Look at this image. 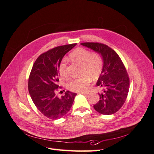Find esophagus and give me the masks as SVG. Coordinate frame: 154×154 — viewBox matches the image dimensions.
I'll list each match as a JSON object with an SVG mask.
<instances>
[{
  "mask_svg": "<svg viewBox=\"0 0 154 154\" xmlns=\"http://www.w3.org/2000/svg\"><path fill=\"white\" fill-rule=\"evenodd\" d=\"M81 94H85V95H87L89 94V92H80Z\"/></svg>",
  "mask_w": 154,
  "mask_h": 154,
  "instance_id": "34e87169",
  "label": "esophagus"
}]
</instances>
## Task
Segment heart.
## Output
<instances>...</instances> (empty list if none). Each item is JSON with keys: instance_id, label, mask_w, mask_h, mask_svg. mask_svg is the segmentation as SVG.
<instances>
[{"instance_id": "obj_1", "label": "heart", "mask_w": 154, "mask_h": 154, "mask_svg": "<svg viewBox=\"0 0 154 154\" xmlns=\"http://www.w3.org/2000/svg\"><path fill=\"white\" fill-rule=\"evenodd\" d=\"M70 59L82 65V76L73 78L67 83V88L74 92H85L91 82L98 78L103 67V60L97 53H91L89 51L78 48L69 55ZM60 76L63 79H67V65L66 60H63L58 67Z\"/></svg>"}]
</instances>
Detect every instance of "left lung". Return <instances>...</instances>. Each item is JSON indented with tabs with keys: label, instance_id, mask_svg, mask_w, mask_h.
Instances as JSON below:
<instances>
[{
	"label": "left lung",
	"instance_id": "obj_1",
	"mask_svg": "<svg viewBox=\"0 0 154 154\" xmlns=\"http://www.w3.org/2000/svg\"><path fill=\"white\" fill-rule=\"evenodd\" d=\"M81 45L100 54L103 60V69L96 83L101 88L98 93L100 100L94 108L101 114H113L122 108L127 97L130 80L127 70L118 54L109 46L96 42Z\"/></svg>",
	"mask_w": 154,
	"mask_h": 154
}]
</instances>
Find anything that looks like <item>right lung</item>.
Segmentation results:
<instances>
[{"instance_id": "right-lung-1", "label": "right lung", "mask_w": 154, "mask_h": 154, "mask_svg": "<svg viewBox=\"0 0 154 154\" xmlns=\"http://www.w3.org/2000/svg\"><path fill=\"white\" fill-rule=\"evenodd\" d=\"M76 44L54 48L40 55L32 66L28 90L34 104L40 112L51 119H58L71 108L76 93L66 91L59 97L58 67L62 58Z\"/></svg>"}]
</instances>
